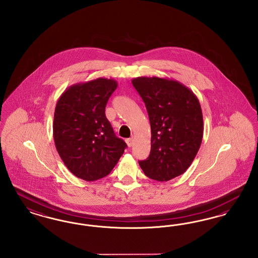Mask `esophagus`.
Masks as SVG:
<instances>
[{"label": "esophagus", "instance_id": "1", "mask_svg": "<svg viewBox=\"0 0 258 258\" xmlns=\"http://www.w3.org/2000/svg\"><path fill=\"white\" fill-rule=\"evenodd\" d=\"M125 142H126V144H127L128 147H132V146L134 145V138H127V139L125 140Z\"/></svg>", "mask_w": 258, "mask_h": 258}]
</instances>
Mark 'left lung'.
Listing matches in <instances>:
<instances>
[{
  "instance_id": "obj_1",
  "label": "left lung",
  "mask_w": 258,
  "mask_h": 258,
  "mask_svg": "<svg viewBox=\"0 0 258 258\" xmlns=\"http://www.w3.org/2000/svg\"><path fill=\"white\" fill-rule=\"evenodd\" d=\"M133 85L143 99L151 124V152L140 160L144 174L166 182L191 164L203 137V116L197 96L182 83L160 77H136Z\"/></svg>"
}]
</instances>
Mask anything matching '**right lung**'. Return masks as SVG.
<instances>
[{
    "label": "right lung",
    "mask_w": 258,
    "mask_h": 258,
    "mask_svg": "<svg viewBox=\"0 0 258 258\" xmlns=\"http://www.w3.org/2000/svg\"><path fill=\"white\" fill-rule=\"evenodd\" d=\"M117 81L97 78L68 88L56 104L53 137L68 169L88 182L108 175L126 144L118 138L105 116Z\"/></svg>",
    "instance_id": "add662e5"
}]
</instances>
